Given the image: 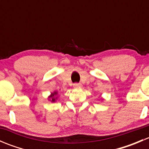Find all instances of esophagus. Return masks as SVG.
<instances>
[{
  "label": "esophagus",
  "instance_id": "1",
  "mask_svg": "<svg viewBox=\"0 0 149 149\" xmlns=\"http://www.w3.org/2000/svg\"><path fill=\"white\" fill-rule=\"evenodd\" d=\"M73 86H74L75 88H77V87H81V84L75 83V84H73Z\"/></svg>",
  "mask_w": 149,
  "mask_h": 149
}]
</instances>
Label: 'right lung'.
Listing matches in <instances>:
<instances>
[{
	"label": "right lung",
	"instance_id": "add662e5",
	"mask_svg": "<svg viewBox=\"0 0 149 149\" xmlns=\"http://www.w3.org/2000/svg\"><path fill=\"white\" fill-rule=\"evenodd\" d=\"M57 94V92H54V94H52V95L50 96V97H52V102H55V99L53 98V97H54V95H55V94Z\"/></svg>",
	"mask_w": 149,
	"mask_h": 149
}]
</instances>
